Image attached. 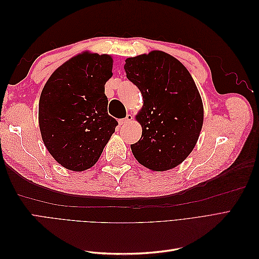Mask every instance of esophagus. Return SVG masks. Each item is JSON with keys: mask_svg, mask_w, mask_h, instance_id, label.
Here are the masks:
<instances>
[{"mask_svg": "<svg viewBox=\"0 0 259 259\" xmlns=\"http://www.w3.org/2000/svg\"><path fill=\"white\" fill-rule=\"evenodd\" d=\"M133 120V116H132V114H127L126 115V117H124V119H122V120H120L119 121V123H120V125H125V124H128V123H131V121Z\"/></svg>", "mask_w": 259, "mask_h": 259, "instance_id": "34e87169", "label": "esophagus"}]
</instances>
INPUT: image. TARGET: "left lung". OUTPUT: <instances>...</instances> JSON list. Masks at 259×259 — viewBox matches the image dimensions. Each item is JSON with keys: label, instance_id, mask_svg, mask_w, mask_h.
<instances>
[{"label": "left lung", "instance_id": "1", "mask_svg": "<svg viewBox=\"0 0 259 259\" xmlns=\"http://www.w3.org/2000/svg\"><path fill=\"white\" fill-rule=\"evenodd\" d=\"M124 69L144 100L136 115L143 133L131 145L133 154L151 170L176 167L193 150L204 117L191 74L178 59L162 51L127 58Z\"/></svg>", "mask_w": 259, "mask_h": 259}]
</instances>
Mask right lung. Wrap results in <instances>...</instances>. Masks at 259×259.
Segmentation results:
<instances>
[{
  "instance_id": "add662e5",
  "label": "right lung",
  "mask_w": 259,
  "mask_h": 259,
  "mask_svg": "<svg viewBox=\"0 0 259 259\" xmlns=\"http://www.w3.org/2000/svg\"><path fill=\"white\" fill-rule=\"evenodd\" d=\"M110 55L84 52L55 70L38 103L43 143L61 166L91 168L117 122L108 114L105 84L112 76Z\"/></svg>"
}]
</instances>
